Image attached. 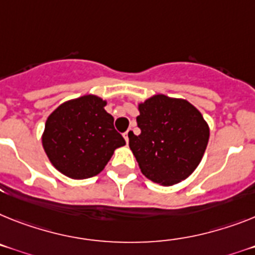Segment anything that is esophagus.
Segmentation results:
<instances>
[{
  "label": "esophagus",
  "instance_id": "1",
  "mask_svg": "<svg viewBox=\"0 0 255 255\" xmlns=\"http://www.w3.org/2000/svg\"><path fill=\"white\" fill-rule=\"evenodd\" d=\"M132 132H133V129H132V128H129V129H128V131L123 134L126 142H128V141H129V134H132Z\"/></svg>",
  "mask_w": 255,
  "mask_h": 255
}]
</instances>
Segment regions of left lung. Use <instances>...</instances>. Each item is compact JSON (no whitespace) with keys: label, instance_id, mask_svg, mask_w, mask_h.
<instances>
[{"label":"left lung","instance_id":"left-lung-1","mask_svg":"<svg viewBox=\"0 0 255 255\" xmlns=\"http://www.w3.org/2000/svg\"><path fill=\"white\" fill-rule=\"evenodd\" d=\"M141 129L129 134V147L141 172L160 185L187 179L200 164L210 129L202 114L187 100L155 95L138 104Z\"/></svg>","mask_w":255,"mask_h":255}]
</instances>
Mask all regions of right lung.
Returning <instances> with one entry per match:
<instances>
[{"label":"right lung","instance_id":"right-lung-1","mask_svg":"<svg viewBox=\"0 0 255 255\" xmlns=\"http://www.w3.org/2000/svg\"><path fill=\"white\" fill-rule=\"evenodd\" d=\"M105 106L102 98L87 95L63 102L49 115L42 146L59 172L78 180L96 176L115 149L126 145Z\"/></svg>","mask_w":255,"mask_h":255}]
</instances>
